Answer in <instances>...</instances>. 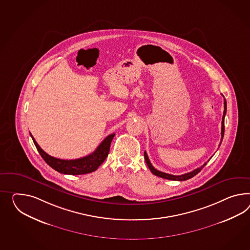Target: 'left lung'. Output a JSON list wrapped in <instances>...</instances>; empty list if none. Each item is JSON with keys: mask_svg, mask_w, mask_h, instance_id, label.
Returning <instances> with one entry per match:
<instances>
[{"mask_svg": "<svg viewBox=\"0 0 250 250\" xmlns=\"http://www.w3.org/2000/svg\"><path fill=\"white\" fill-rule=\"evenodd\" d=\"M226 112H227V102H226V99H224V112H223L222 124H221V141H220V144H221L222 140H223V137H224V122ZM220 144H219V146H220ZM144 158H145V161H146V163H147V167H148V168H149V170H150L151 172L153 173L155 176H158V177H160V178H162V179H170V180H178V181H183V180L191 179V178H193L194 176H196L198 173L200 172V170H201V169L206 166V164H207V162H206V163H204V164H203L202 166L200 167H198V168L194 169V170L191 171V172L186 173V174H183V175H179V176H175V175H171V174L161 172L160 170L156 169V168L152 166V164L150 163L149 160H148V157H147L146 151L144 152Z\"/></svg>", "mask_w": 250, "mask_h": 250, "instance_id": "left-lung-1", "label": "left lung"}]
</instances>
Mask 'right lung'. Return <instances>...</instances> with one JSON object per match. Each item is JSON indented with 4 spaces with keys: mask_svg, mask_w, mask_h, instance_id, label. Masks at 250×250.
<instances>
[{
    "mask_svg": "<svg viewBox=\"0 0 250 250\" xmlns=\"http://www.w3.org/2000/svg\"><path fill=\"white\" fill-rule=\"evenodd\" d=\"M114 136L115 133H112L109 135L107 138H105V140L99 145L95 151H93L90 155L77 160H68L57 159L46 153L44 150H42V148H41L39 146L38 143L31 134L35 147L37 148L39 153L41 154L42 158L45 160V162L58 172L68 175H83L95 171L108 157L110 143Z\"/></svg>",
    "mask_w": 250,
    "mask_h": 250,
    "instance_id": "1",
    "label": "right lung"
}]
</instances>
